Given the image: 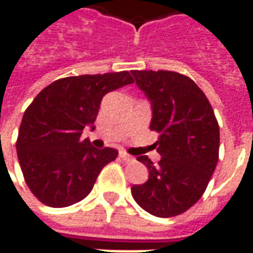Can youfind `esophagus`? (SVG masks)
I'll return each instance as SVG.
<instances>
[{
	"instance_id": "34e87169",
	"label": "esophagus",
	"mask_w": 253,
	"mask_h": 253,
	"mask_svg": "<svg viewBox=\"0 0 253 253\" xmlns=\"http://www.w3.org/2000/svg\"><path fill=\"white\" fill-rule=\"evenodd\" d=\"M119 157H121L123 161H127V163H130V161H134V157H132V156H130L128 153H126L125 150L119 152Z\"/></svg>"
}]
</instances>
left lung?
<instances>
[{
    "label": "left lung",
    "mask_w": 253,
    "mask_h": 253,
    "mask_svg": "<svg viewBox=\"0 0 253 253\" xmlns=\"http://www.w3.org/2000/svg\"><path fill=\"white\" fill-rule=\"evenodd\" d=\"M135 83L152 101L150 130L160 132L154 165L148 156L149 179L131 187L134 199L156 217L187 211L206 191L219 154V126L210 101L184 74L169 70H132Z\"/></svg>",
    "instance_id": "obj_1"
}]
</instances>
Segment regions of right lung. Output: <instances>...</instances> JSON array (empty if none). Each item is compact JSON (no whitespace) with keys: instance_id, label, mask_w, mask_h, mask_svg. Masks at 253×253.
Here are the masks:
<instances>
[{"instance_id":"1","label":"right lung","mask_w":253,"mask_h":253,"mask_svg":"<svg viewBox=\"0 0 253 253\" xmlns=\"http://www.w3.org/2000/svg\"><path fill=\"white\" fill-rule=\"evenodd\" d=\"M132 83L128 72L59 78L28 105L16 149L25 183L42 203L66 207L83 201L118 157V150L96 149L81 134L96 121L103 96Z\"/></svg>"}]
</instances>
